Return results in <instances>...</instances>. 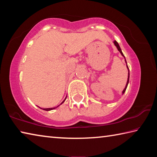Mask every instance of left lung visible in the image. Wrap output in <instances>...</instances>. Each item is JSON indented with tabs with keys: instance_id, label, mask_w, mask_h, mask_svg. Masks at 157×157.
<instances>
[{
	"instance_id": "obj_1",
	"label": "left lung",
	"mask_w": 157,
	"mask_h": 157,
	"mask_svg": "<svg viewBox=\"0 0 157 157\" xmlns=\"http://www.w3.org/2000/svg\"><path fill=\"white\" fill-rule=\"evenodd\" d=\"M113 43H114V44H115V46H116V48H118V51L121 52V54L123 55V56L124 57V55H123V52H122V50H121V48H120V46H119V44H118V42H117L116 41H113ZM124 59H125V57H124ZM125 62L127 63V62H126V59H125ZM127 69H128V78H127V84H126V86H125V88L124 89V90L123 91V94H124V92H125V91H126V89H127V85H128V83H129V68H128V66H127Z\"/></svg>"
}]
</instances>
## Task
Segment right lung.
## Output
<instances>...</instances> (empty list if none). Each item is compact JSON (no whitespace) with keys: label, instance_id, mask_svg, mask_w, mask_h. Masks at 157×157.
<instances>
[{"label":"right lung","instance_id":"1","mask_svg":"<svg viewBox=\"0 0 157 157\" xmlns=\"http://www.w3.org/2000/svg\"><path fill=\"white\" fill-rule=\"evenodd\" d=\"M66 98H65V100H66ZM65 100H63V102H62V103H61V104L60 105H62V103H63V102H64V101H65ZM59 106H57V107H59ZM57 107H53V108H47V109H43L44 110H45V111H50V110H52V109H55V108H57Z\"/></svg>","mask_w":157,"mask_h":157}]
</instances>
